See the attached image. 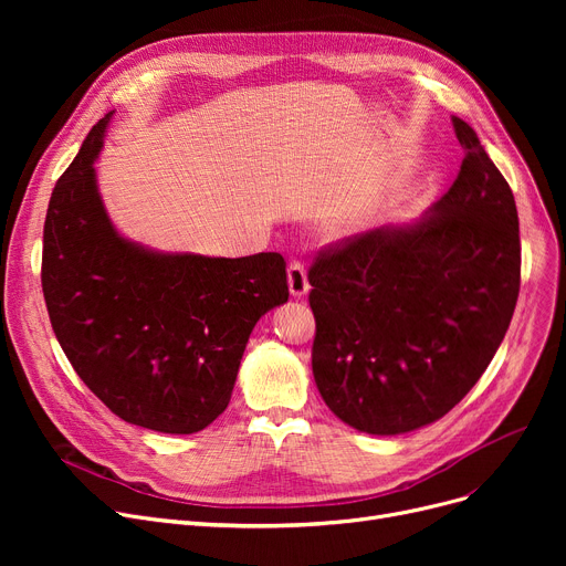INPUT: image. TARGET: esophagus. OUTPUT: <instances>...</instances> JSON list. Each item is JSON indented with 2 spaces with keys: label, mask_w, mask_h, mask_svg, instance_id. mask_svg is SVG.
Returning <instances> with one entry per match:
<instances>
[{
  "label": "esophagus",
  "mask_w": 566,
  "mask_h": 566,
  "mask_svg": "<svg viewBox=\"0 0 566 566\" xmlns=\"http://www.w3.org/2000/svg\"><path fill=\"white\" fill-rule=\"evenodd\" d=\"M289 291L293 298H305V295L310 293L305 265L298 259H291V263H289Z\"/></svg>",
  "instance_id": "obj_1"
}]
</instances>
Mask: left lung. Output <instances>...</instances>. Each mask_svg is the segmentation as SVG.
<instances>
[{
    "label": "left lung",
    "mask_w": 566,
    "mask_h": 566,
    "mask_svg": "<svg viewBox=\"0 0 566 566\" xmlns=\"http://www.w3.org/2000/svg\"><path fill=\"white\" fill-rule=\"evenodd\" d=\"M465 158L429 211L318 254L312 371L337 418L397 436L448 415L510 328L521 286L514 195L463 118Z\"/></svg>",
    "instance_id": "1"
}]
</instances>
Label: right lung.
Wrapping results in <instances>:
<instances>
[{"instance_id": "obj_1", "label": "right lung", "mask_w": 566, "mask_h": 566, "mask_svg": "<svg viewBox=\"0 0 566 566\" xmlns=\"http://www.w3.org/2000/svg\"><path fill=\"white\" fill-rule=\"evenodd\" d=\"M107 112L59 178L43 229V295L77 376L118 418L197 433L224 412L256 321L289 301L277 252H158L112 224L94 163Z\"/></svg>"}]
</instances>
